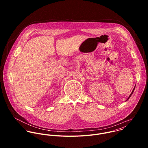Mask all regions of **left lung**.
<instances>
[{"label": "left lung", "instance_id": "obj_1", "mask_svg": "<svg viewBox=\"0 0 148 148\" xmlns=\"http://www.w3.org/2000/svg\"><path fill=\"white\" fill-rule=\"evenodd\" d=\"M135 87H136V86H134V88H133V90H132V93H130V95H129V97H128V98H127V100H126V101H127V100H128V99H129V98H130V97H131V96H132V94H133V92H134V89H135Z\"/></svg>", "mask_w": 148, "mask_h": 148}]
</instances>
